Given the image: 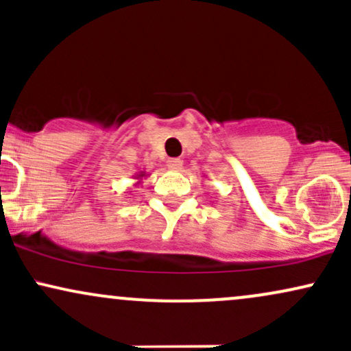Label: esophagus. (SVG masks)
Wrapping results in <instances>:
<instances>
[{"label": "esophagus", "instance_id": "34e87169", "mask_svg": "<svg viewBox=\"0 0 351 351\" xmlns=\"http://www.w3.org/2000/svg\"><path fill=\"white\" fill-rule=\"evenodd\" d=\"M167 165H168V168H170V170H181V167H183V160H181V158H170L167 162Z\"/></svg>", "mask_w": 351, "mask_h": 351}]
</instances>
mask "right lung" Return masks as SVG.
Masks as SVG:
<instances>
[{
    "label": "right lung",
    "mask_w": 351,
    "mask_h": 351,
    "mask_svg": "<svg viewBox=\"0 0 351 351\" xmlns=\"http://www.w3.org/2000/svg\"><path fill=\"white\" fill-rule=\"evenodd\" d=\"M148 175H150V173H147V171H140V173H136V175H135V184H140V183H142V180L143 178H147V176Z\"/></svg>",
    "instance_id": "right-lung-1"
}]
</instances>
